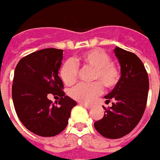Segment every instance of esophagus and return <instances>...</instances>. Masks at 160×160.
<instances>
[{
	"label": "esophagus",
	"instance_id": "esophagus-1",
	"mask_svg": "<svg viewBox=\"0 0 160 160\" xmlns=\"http://www.w3.org/2000/svg\"><path fill=\"white\" fill-rule=\"evenodd\" d=\"M80 105H82L84 108H88L90 109L91 108H92V105H90V104H86V103H83V102H80Z\"/></svg>",
	"mask_w": 160,
	"mask_h": 160
}]
</instances>
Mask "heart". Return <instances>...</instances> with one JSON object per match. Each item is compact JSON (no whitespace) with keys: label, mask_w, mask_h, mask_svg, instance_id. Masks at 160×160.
I'll use <instances>...</instances> for the list:
<instances>
[{"label":"heart","mask_w":160,"mask_h":160,"mask_svg":"<svg viewBox=\"0 0 160 160\" xmlns=\"http://www.w3.org/2000/svg\"><path fill=\"white\" fill-rule=\"evenodd\" d=\"M83 65L93 68L92 80L98 82L91 83H79L69 92L70 96L77 102L89 103L102 92V86L108 89L114 88L120 80L119 67L110 61V57L101 49L90 50L73 60H68L60 68V77L65 84L71 85L76 83L78 75L77 65Z\"/></svg>","instance_id":"b5f03b06"}]
</instances>
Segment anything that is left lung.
Wrapping results in <instances>:
<instances>
[{
	"label": "left lung",
	"mask_w": 160,
	"mask_h": 160,
	"mask_svg": "<svg viewBox=\"0 0 160 160\" xmlns=\"http://www.w3.org/2000/svg\"><path fill=\"white\" fill-rule=\"evenodd\" d=\"M115 54L119 60L121 77L118 83L108 95L106 103L112 106L105 108L102 119L94 123L97 132L109 139H118L128 134L138 125L144 113L149 77L142 60L134 54L116 47Z\"/></svg>",
	"instance_id": "obj_1"
}]
</instances>
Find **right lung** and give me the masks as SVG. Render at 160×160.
Listing matches in <instances>:
<instances>
[{"mask_svg":"<svg viewBox=\"0 0 160 160\" xmlns=\"http://www.w3.org/2000/svg\"><path fill=\"white\" fill-rule=\"evenodd\" d=\"M62 58V50L48 48L25 56L15 68L12 100L16 113L30 132L42 137L62 132L68 123L71 109L77 105L65 95L64 85L58 75ZM49 93L61 98L59 106L51 104L47 98Z\"/></svg>","mask_w":160,"mask_h":160,"instance_id":"right-lung-1","label":"right lung"}]
</instances>
